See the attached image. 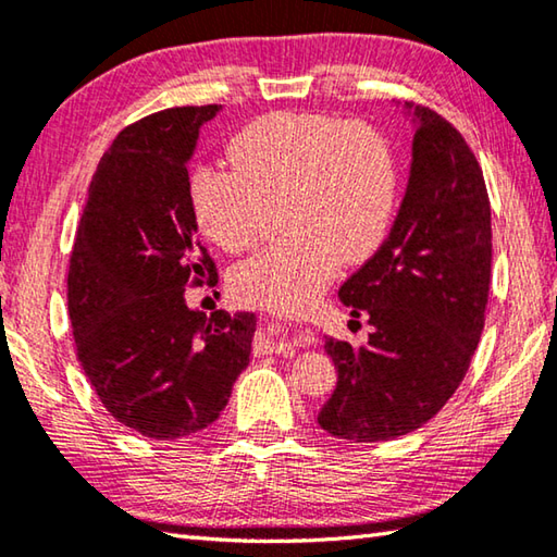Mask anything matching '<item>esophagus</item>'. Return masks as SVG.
Masks as SVG:
<instances>
[{"instance_id":"obj_1","label":"esophagus","mask_w":557,"mask_h":557,"mask_svg":"<svg viewBox=\"0 0 557 557\" xmlns=\"http://www.w3.org/2000/svg\"><path fill=\"white\" fill-rule=\"evenodd\" d=\"M305 344V336H301L295 326L285 324L282 319H262L260 332H258V348L260 351L280 354V351H292Z\"/></svg>"}]
</instances>
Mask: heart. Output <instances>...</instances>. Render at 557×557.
<instances>
[{
	"label": "heart",
	"mask_w": 557,
	"mask_h": 557,
	"mask_svg": "<svg viewBox=\"0 0 557 557\" xmlns=\"http://www.w3.org/2000/svg\"><path fill=\"white\" fill-rule=\"evenodd\" d=\"M231 166L199 164L188 206L213 245L238 252L256 240L262 206L280 199L285 238L231 272L245 305L297 312L344 262L371 258L395 211L398 172L388 143L366 122L322 112H270L228 143Z\"/></svg>",
	"instance_id": "heart-1"
}]
</instances>
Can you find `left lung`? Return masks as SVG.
I'll use <instances>...</instances> for the list:
<instances>
[{
    "mask_svg": "<svg viewBox=\"0 0 557 557\" xmlns=\"http://www.w3.org/2000/svg\"><path fill=\"white\" fill-rule=\"evenodd\" d=\"M403 110L414 135L400 211L338 289L373 332L366 346L324 344L338 381L317 422L338 440L383 442L425 425L465 381L484 329L492 209L482 166L435 110Z\"/></svg>",
    "mask_w": 557,
    "mask_h": 557,
    "instance_id": "8db88e82",
    "label": "left lung"
}]
</instances>
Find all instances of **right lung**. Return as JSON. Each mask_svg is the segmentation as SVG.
I'll use <instances>...</instances> for the list:
<instances>
[{"instance_id": "add662e5", "label": "right lung", "mask_w": 557, "mask_h": 557, "mask_svg": "<svg viewBox=\"0 0 557 557\" xmlns=\"http://www.w3.org/2000/svg\"><path fill=\"white\" fill-rule=\"evenodd\" d=\"M221 106L154 112L120 132L88 188L69 268L75 354L100 403L152 440L219 420L250 363L256 314L188 309L215 282L188 206V159Z\"/></svg>"}]
</instances>
